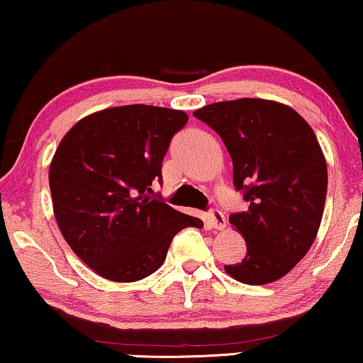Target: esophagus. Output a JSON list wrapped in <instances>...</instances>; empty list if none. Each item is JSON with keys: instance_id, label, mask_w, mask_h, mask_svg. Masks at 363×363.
Instances as JSON below:
<instances>
[{"instance_id": "34e87169", "label": "esophagus", "mask_w": 363, "mask_h": 363, "mask_svg": "<svg viewBox=\"0 0 363 363\" xmlns=\"http://www.w3.org/2000/svg\"><path fill=\"white\" fill-rule=\"evenodd\" d=\"M208 223H210L211 228H215V230H218V231L225 230L226 228V218L221 211H218V210L210 211V215H208Z\"/></svg>"}]
</instances>
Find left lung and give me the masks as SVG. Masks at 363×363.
<instances>
[{"instance_id": "1", "label": "left lung", "mask_w": 363, "mask_h": 363, "mask_svg": "<svg viewBox=\"0 0 363 363\" xmlns=\"http://www.w3.org/2000/svg\"><path fill=\"white\" fill-rule=\"evenodd\" d=\"M221 137L246 211L230 223L246 256L225 266L233 279L262 286L284 277L311 250L327 195V162L314 130L294 108L266 99L215 102L193 112Z\"/></svg>"}]
</instances>
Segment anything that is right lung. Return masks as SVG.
<instances>
[{
  "label": "right lung",
  "instance_id": "add662e5",
  "mask_svg": "<svg viewBox=\"0 0 363 363\" xmlns=\"http://www.w3.org/2000/svg\"><path fill=\"white\" fill-rule=\"evenodd\" d=\"M186 122L183 111L133 104L81 118L59 142L49 167L54 216L79 259L104 279L150 276L178 231L203 228L152 190Z\"/></svg>",
  "mask_w": 363,
  "mask_h": 363
}]
</instances>
